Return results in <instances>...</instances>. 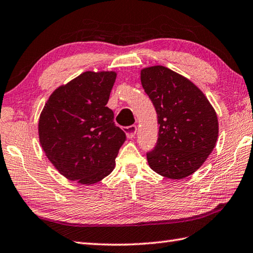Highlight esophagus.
<instances>
[{
    "label": "esophagus",
    "instance_id": "obj_1",
    "mask_svg": "<svg viewBox=\"0 0 253 253\" xmlns=\"http://www.w3.org/2000/svg\"><path fill=\"white\" fill-rule=\"evenodd\" d=\"M124 131L126 132V135L128 138H133L137 132V126L136 125H131L124 128Z\"/></svg>",
    "mask_w": 253,
    "mask_h": 253
}]
</instances>
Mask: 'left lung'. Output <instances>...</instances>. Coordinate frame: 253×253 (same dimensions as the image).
Wrapping results in <instances>:
<instances>
[{"instance_id": "obj_1", "label": "left lung", "mask_w": 253, "mask_h": 253, "mask_svg": "<svg viewBox=\"0 0 253 253\" xmlns=\"http://www.w3.org/2000/svg\"><path fill=\"white\" fill-rule=\"evenodd\" d=\"M140 80L159 124L157 145L147 153L149 167L168 179H184L215 148L218 120L214 107L189 79L163 66L142 69Z\"/></svg>"}]
</instances>
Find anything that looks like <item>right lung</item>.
Listing matches in <instances>:
<instances>
[{
    "mask_svg": "<svg viewBox=\"0 0 253 253\" xmlns=\"http://www.w3.org/2000/svg\"><path fill=\"white\" fill-rule=\"evenodd\" d=\"M114 71H86L49 96L39 116L42 150L60 174L90 185L115 168L126 135L106 106L116 80Z\"/></svg>",
    "mask_w": 253,
    "mask_h": 253,
    "instance_id": "add662e5",
    "label": "right lung"
}]
</instances>
